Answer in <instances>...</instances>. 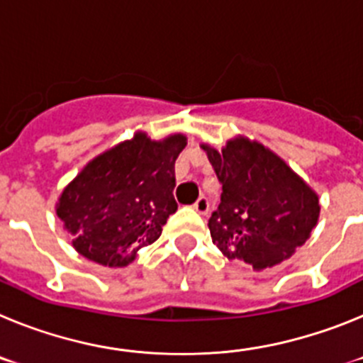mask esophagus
Here are the masks:
<instances>
[{"label":"esophagus","mask_w":363,"mask_h":363,"mask_svg":"<svg viewBox=\"0 0 363 363\" xmlns=\"http://www.w3.org/2000/svg\"><path fill=\"white\" fill-rule=\"evenodd\" d=\"M192 207H194V211H196V213L207 214L209 213V200H207L205 196H200L196 201H194V205H192Z\"/></svg>","instance_id":"1"}]
</instances>
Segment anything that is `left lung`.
<instances>
[{"instance_id":"1","label":"left lung","mask_w":363,"mask_h":363,"mask_svg":"<svg viewBox=\"0 0 363 363\" xmlns=\"http://www.w3.org/2000/svg\"><path fill=\"white\" fill-rule=\"evenodd\" d=\"M201 149L221 184L220 205L209 218L214 245L256 271L291 258L318 223V194L258 142L238 136L221 152Z\"/></svg>"}]
</instances>
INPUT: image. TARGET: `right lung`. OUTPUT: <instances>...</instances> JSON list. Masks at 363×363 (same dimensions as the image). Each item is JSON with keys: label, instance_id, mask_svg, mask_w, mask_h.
Here are the masks:
<instances>
[{"label": "right lung", "instance_id": "add662e5", "mask_svg": "<svg viewBox=\"0 0 363 363\" xmlns=\"http://www.w3.org/2000/svg\"><path fill=\"white\" fill-rule=\"evenodd\" d=\"M185 145L184 134L152 142L136 133L86 163L56 205L74 249L105 267H125L156 242L178 209L174 163Z\"/></svg>", "mask_w": 363, "mask_h": 363}]
</instances>
